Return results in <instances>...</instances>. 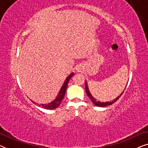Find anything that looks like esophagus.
Listing matches in <instances>:
<instances>
[{"mask_svg":"<svg viewBox=\"0 0 148 148\" xmlns=\"http://www.w3.org/2000/svg\"><path fill=\"white\" fill-rule=\"evenodd\" d=\"M76 70L78 72H82L83 71V66L82 65H77L76 67Z\"/></svg>","mask_w":148,"mask_h":148,"instance_id":"1","label":"esophagus"}]
</instances>
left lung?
<instances>
[{
    "label": "left lung",
    "mask_w": 148,
    "mask_h": 148,
    "mask_svg": "<svg viewBox=\"0 0 148 148\" xmlns=\"http://www.w3.org/2000/svg\"><path fill=\"white\" fill-rule=\"evenodd\" d=\"M125 90V89L124 90V91ZM86 93L87 94H88V96L89 97V98H90V100H92V102L94 103V104L96 105V106H101V107H104V106H108V105H111L112 104H113V103H114L115 102H116V100H118V99L120 98V97L121 96V95H122L123 94V92H124V91H123V92L121 93V94L119 96V97H117V98L116 99H114V100L112 101V102H98V101H96L95 99L93 98L92 95H91V94L90 93V92H89V90H88V85H87V83L86 82Z\"/></svg>",
    "instance_id": "obj_1"
}]
</instances>
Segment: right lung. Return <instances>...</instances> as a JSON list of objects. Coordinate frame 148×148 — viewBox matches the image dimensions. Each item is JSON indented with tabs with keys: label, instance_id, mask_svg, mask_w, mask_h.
Wrapping results in <instances>:
<instances>
[{
	"label": "right lung",
	"instance_id": "obj_1",
	"mask_svg": "<svg viewBox=\"0 0 148 148\" xmlns=\"http://www.w3.org/2000/svg\"><path fill=\"white\" fill-rule=\"evenodd\" d=\"M73 75H74L73 73H71L69 75L66 77L65 81H64L63 85H62L61 89H60L59 94H58V96L56 98L55 100H54V101H52V102H50L48 104H42V105H39V106H41L43 107L44 108H46V109H54V108H58V107L60 106V103L62 102V101L64 98V95H65L66 88H67V86L69 84V79L71 78V77ZM34 103H35V102H34Z\"/></svg>",
	"mask_w": 148,
	"mask_h": 148
}]
</instances>
